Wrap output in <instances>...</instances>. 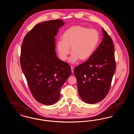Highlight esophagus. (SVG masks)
<instances>
[{"label": "esophagus", "instance_id": "34e87169", "mask_svg": "<svg viewBox=\"0 0 134 134\" xmlns=\"http://www.w3.org/2000/svg\"><path fill=\"white\" fill-rule=\"evenodd\" d=\"M71 71H72V73H73L74 72V67L72 66H71Z\"/></svg>", "mask_w": 134, "mask_h": 134}]
</instances>
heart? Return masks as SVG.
<instances>
[{
    "mask_svg": "<svg viewBox=\"0 0 134 134\" xmlns=\"http://www.w3.org/2000/svg\"><path fill=\"white\" fill-rule=\"evenodd\" d=\"M62 41H58L57 48L60 59L65 61L71 52L69 61L75 63L79 59L86 61L96 51L99 41L97 31L82 26H74L67 29L62 35Z\"/></svg>",
    "mask_w": 134,
    "mask_h": 134,
    "instance_id": "1",
    "label": "heart"
}]
</instances>
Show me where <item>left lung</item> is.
Segmentation results:
<instances>
[{
  "mask_svg": "<svg viewBox=\"0 0 134 134\" xmlns=\"http://www.w3.org/2000/svg\"><path fill=\"white\" fill-rule=\"evenodd\" d=\"M102 32V41L92 56L74 69L79 95L89 104L99 102L105 98L115 71L113 40L103 27Z\"/></svg>",
  "mask_w": 134,
  "mask_h": 134,
  "instance_id": "obj_1",
  "label": "left lung"
}]
</instances>
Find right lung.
Wrapping results in <instances>:
<instances>
[{"label":"right lung","mask_w":134,"mask_h":134,"mask_svg":"<svg viewBox=\"0 0 134 134\" xmlns=\"http://www.w3.org/2000/svg\"><path fill=\"white\" fill-rule=\"evenodd\" d=\"M65 23L55 19L36 25L23 41L20 66L34 97L45 105L57 102L60 89L70 76V65L57 57L55 38Z\"/></svg>","instance_id":"add662e5"}]
</instances>
